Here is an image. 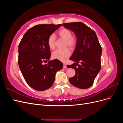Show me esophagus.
I'll return each instance as SVG.
<instances>
[{
    "label": "esophagus",
    "mask_w": 123,
    "mask_h": 123,
    "mask_svg": "<svg viewBox=\"0 0 123 123\" xmlns=\"http://www.w3.org/2000/svg\"><path fill=\"white\" fill-rule=\"evenodd\" d=\"M63 64H64V68H67V66H66V63H63Z\"/></svg>",
    "instance_id": "34e87169"
}]
</instances>
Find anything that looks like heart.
<instances>
[{
    "label": "heart",
    "mask_w": 123,
    "mask_h": 123,
    "mask_svg": "<svg viewBox=\"0 0 123 123\" xmlns=\"http://www.w3.org/2000/svg\"><path fill=\"white\" fill-rule=\"evenodd\" d=\"M58 35L60 38L65 40V47H68L70 49H73L76 45V39L72 36V32L69 30L62 28L58 32ZM48 46L51 49H54L55 47V37L54 35H51L48 39ZM71 55L70 51L68 48L64 50H56L52 54L54 59H58L62 62H65Z\"/></svg>",
    "instance_id": "obj_1"
}]
</instances>
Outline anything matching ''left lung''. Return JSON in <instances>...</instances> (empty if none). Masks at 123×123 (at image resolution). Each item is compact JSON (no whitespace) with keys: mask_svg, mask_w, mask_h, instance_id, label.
Masks as SVG:
<instances>
[{"mask_svg":"<svg viewBox=\"0 0 123 123\" xmlns=\"http://www.w3.org/2000/svg\"><path fill=\"white\" fill-rule=\"evenodd\" d=\"M76 36V45L70 59L75 63L68 68L75 71V76L70 78V83L80 89H87L93 84L101 68L102 47L95 32L80 22L63 24Z\"/></svg>","mask_w":123,"mask_h":123,"instance_id":"1","label":"left lung"}]
</instances>
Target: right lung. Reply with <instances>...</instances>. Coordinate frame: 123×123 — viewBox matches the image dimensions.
Here are the masks:
<instances>
[{
    "label": "right lung",
    "mask_w": 123,
    "mask_h": 123,
    "mask_svg": "<svg viewBox=\"0 0 123 123\" xmlns=\"http://www.w3.org/2000/svg\"><path fill=\"white\" fill-rule=\"evenodd\" d=\"M38 25L29 29L24 34L18 46V65L27 83L37 91L50 88L54 83L55 74L63 67L58 59L43 62L51 56L48 44L49 37L62 25Z\"/></svg>",
    "instance_id": "obj_1"
}]
</instances>
